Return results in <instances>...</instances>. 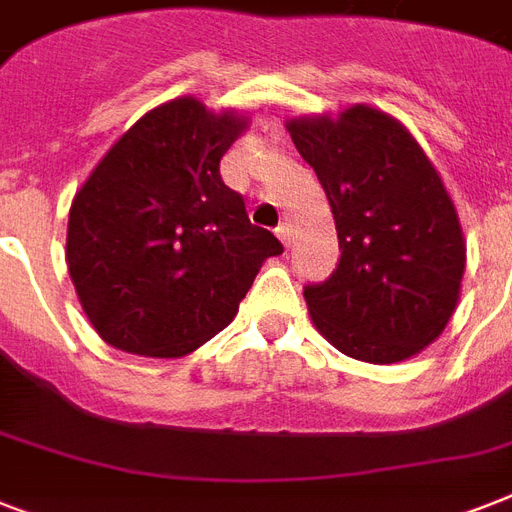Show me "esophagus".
Wrapping results in <instances>:
<instances>
[{
	"label": "esophagus",
	"instance_id": "esophagus-1",
	"mask_svg": "<svg viewBox=\"0 0 512 512\" xmlns=\"http://www.w3.org/2000/svg\"><path fill=\"white\" fill-rule=\"evenodd\" d=\"M276 236H279V239L284 241V247H289V236H292V228H289L287 223H281L279 228H276Z\"/></svg>",
	"mask_w": 512,
	"mask_h": 512
}]
</instances>
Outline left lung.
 <instances>
[{"label": "left lung", "mask_w": 512, "mask_h": 512, "mask_svg": "<svg viewBox=\"0 0 512 512\" xmlns=\"http://www.w3.org/2000/svg\"><path fill=\"white\" fill-rule=\"evenodd\" d=\"M292 143L324 185L340 263L305 287L321 335L340 353L396 364L449 324L465 241L449 193L409 132L377 108L292 119Z\"/></svg>", "instance_id": "left-lung-1"}]
</instances>
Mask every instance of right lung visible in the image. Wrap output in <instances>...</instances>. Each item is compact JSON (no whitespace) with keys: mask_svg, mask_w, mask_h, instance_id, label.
<instances>
[{"mask_svg":"<svg viewBox=\"0 0 512 512\" xmlns=\"http://www.w3.org/2000/svg\"><path fill=\"white\" fill-rule=\"evenodd\" d=\"M244 124L196 98L164 103L116 140L74 196L68 273L108 345L191 353L231 324L265 257L284 252L220 177Z\"/></svg>","mask_w":512,"mask_h":512,"instance_id":"1","label":"right lung"}]
</instances>
